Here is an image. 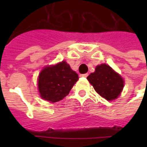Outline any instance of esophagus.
Listing matches in <instances>:
<instances>
[{
	"label": "esophagus",
	"mask_w": 147,
	"mask_h": 147,
	"mask_svg": "<svg viewBox=\"0 0 147 147\" xmlns=\"http://www.w3.org/2000/svg\"><path fill=\"white\" fill-rule=\"evenodd\" d=\"M88 73L82 74V75H80L81 77H84V78H86V77H88Z\"/></svg>",
	"instance_id": "esophagus-1"
}]
</instances>
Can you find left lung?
Masks as SVG:
<instances>
[{"label": "left lung", "mask_w": 147, "mask_h": 147, "mask_svg": "<svg viewBox=\"0 0 147 147\" xmlns=\"http://www.w3.org/2000/svg\"><path fill=\"white\" fill-rule=\"evenodd\" d=\"M87 79L97 93L109 101L118 98L124 86L123 78L105 63L98 65Z\"/></svg>", "instance_id": "1"}]
</instances>
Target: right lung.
Wrapping results in <instances>:
<instances>
[{
    "instance_id": "right-lung-1",
    "label": "right lung",
    "mask_w": 147,
    "mask_h": 147,
    "mask_svg": "<svg viewBox=\"0 0 147 147\" xmlns=\"http://www.w3.org/2000/svg\"><path fill=\"white\" fill-rule=\"evenodd\" d=\"M78 80V74L65 61L47 65L40 71L38 78L40 97L49 102H57L69 94Z\"/></svg>"
}]
</instances>
